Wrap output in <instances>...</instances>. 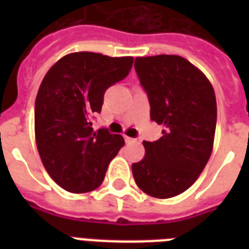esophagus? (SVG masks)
I'll list each match as a JSON object with an SVG mask.
<instances>
[{
  "label": "esophagus",
  "mask_w": 249,
  "mask_h": 249,
  "mask_svg": "<svg viewBox=\"0 0 249 249\" xmlns=\"http://www.w3.org/2000/svg\"><path fill=\"white\" fill-rule=\"evenodd\" d=\"M124 138H125V142H126V143H132V142H136V140H134V138H130V137H128V136H124Z\"/></svg>",
  "instance_id": "1"
}]
</instances>
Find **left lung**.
I'll return each mask as SVG.
<instances>
[{"instance_id": "obj_1", "label": "left lung", "mask_w": 249, "mask_h": 249, "mask_svg": "<svg viewBox=\"0 0 249 249\" xmlns=\"http://www.w3.org/2000/svg\"><path fill=\"white\" fill-rule=\"evenodd\" d=\"M134 68L163 137L143 141V159L132 165L137 186L150 196H177L208 163L216 132L217 103L207 76L179 55L138 56Z\"/></svg>"}]
</instances>
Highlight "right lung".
I'll return each mask as SVG.
<instances>
[{
	"instance_id": "right-lung-1",
	"label": "right lung",
	"mask_w": 249,
	"mask_h": 249,
	"mask_svg": "<svg viewBox=\"0 0 249 249\" xmlns=\"http://www.w3.org/2000/svg\"><path fill=\"white\" fill-rule=\"evenodd\" d=\"M133 56L71 53L45 75L35 105V136L41 161L55 183L70 193L93 191L125 141L107 129L94 132L106 90L128 76Z\"/></svg>"
}]
</instances>
